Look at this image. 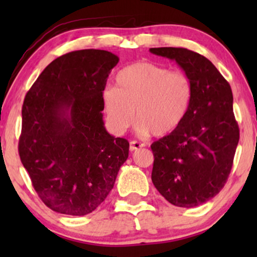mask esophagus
I'll return each mask as SVG.
<instances>
[{"mask_svg":"<svg viewBox=\"0 0 257 257\" xmlns=\"http://www.w3.org/2000/svg\"><path fill=\"white\" fill-rule=\"evenodd\" d=\"M144 146H145L144 144L137 142V140H132V142L130 143V151H136V150H138V149H140V147H144Z\"/></svg>","mask_w":257,"mask_h":257,"instance_id":"1","label":"esophagus"}]
</instances>
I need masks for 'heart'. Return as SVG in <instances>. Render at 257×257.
<instances>
[{
  "label": "heart",
  "mask_w": 257,
  "mask_h": 257,
  "mask_svg": "<svg viewBox=\"0 0 257 257\" xmlns=\"http://www.w3.org/2000/svg\"><path fill=\"white\" fill-rule=\"evenodd\" d=\"M117 87L101 94L110 127L126 131L135 120L143 135L165 137L174 132L187 114L192 100V83L181 71H171L151 62L126 66L115 77Z\"/></svg>",
  "instance_id": "obj_1"
}]
</instances>
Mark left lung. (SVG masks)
Wrapping results in <instances>:
<instances>
[{"mask_svg":"<svg viewBox=\"0 0 257 257\" xmlns=\"http://www.w3.org/2000/svg\"><path fill=\"white\" fill-rule=\"evenodd\" d=\"M175 61L192 83V100L174 132L151 145L152 182L172 205L193 208L214 198L230 173L240 130L233 93L212 62L185 48H151Z\"/></svg>","mask_w":257,"mask_h":257,"instance_id":"obj_1","label":"left lung"}]
</instances>
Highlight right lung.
<instances>
[{
    "instance_id": "add662e5",
    "label": "right lung",
    "mask_w": 257,
    "mask_h": 257,
    "mask_svg": "<svg viewBox=\"0 0 257 257\" xmlns=\"http://www.w3.org/2000/svg\"><path fill=\"white\" fill-rule=\"evenodd\" d=\"M118 62L105 50L69 52L43 70L24 98L20 158L55 212H93L128 158V142L106 131L101 113V94Z\"/></svg>"
}]
</instances>
